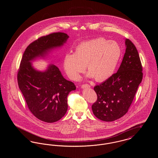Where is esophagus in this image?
I'll return each mask as SVG.
<instances>
[{
	"mask_svg": "<svg viewBox=\"0 0 158 158\" xmlns=\"http://www.w3.org/2000/svg\"><path fill=\"white\" fill-rule=\"evenodd\" d=\"M81 87L82 89H85L86 88H90V85H89L88 84H85V85H82Z\"/></svg>",
	"mask_w": 158,
	"mask_h": 158,
	"instance_id": "obj_1",
	"label": "esophagus"
}]
</instances>
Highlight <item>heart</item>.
<instances>
[{
    "instance_id": "1",
    "label": "heart",
    "mask_w": 158,
    "mask_h": 158,
    "mask_svg": "<svg viewBox=\"0 0 158 158\" xmlns=\"http://www.w3.org/2000/svg\"><path fill=\"white\" fill-rule=\"evenodd\" d=\"M121 56V48L116 41L98 38L77 45L73 54H66L63 67L68 77L76 81L86 66L89 71L87 77L101 82L114 75Z\"/></svg>"
}]
</instances>
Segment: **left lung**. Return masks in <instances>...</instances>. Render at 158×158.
Segmentation results:
<instances>
[{
    "label": "left lung",
    "instance_id": "obj_1",
    "mask_svg": "<svg viewBox=\"0 0 158 158\" xmlns=\"http://www.w3.org/2000/svg\"><path fill=\"white\" fill-rule=\"evenodd\" d=\"M126 53L117 72L94 87L97 101L92 106L94 114L104 121H113L124 115L142 81V66L135 45L125 40Z\"/></svg>",
    "mask_w": 158,
    "mask_h": 158
}]
</instances>
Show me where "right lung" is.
I'll return each instance as SVG.
<instances>
[{
    "label": "right lung",
    "instance_id": "right-lung-1",
    "mask_svg": "<svg viewBox=\"0 0 158 158\" xmlns=\"http://www.w3.org/2000/svg\"><path fill=\"white\" fill-rule=\"evenodd\" d=\"M69 36L56 32L38 38L27 47L18 73V83L31 112L46 123L59 120L67 112L69 94L76 90L74 83L66 80L59 69L49 64L38 70L32 62L47 59L54 50L67 42Z\"/></svg>",
    "mask_w": 158,
    "mask_h": 158
}]
</instances>
